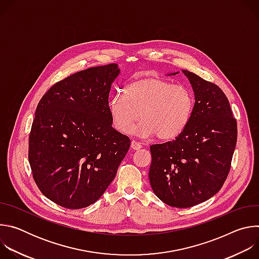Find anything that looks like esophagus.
I'll use <instances>...</instances> for the list:
<instances>
[{"label": "esophagus", "instance_id": "1", "mask_svg": "<svg viewBox=\"0 0 259 259\" xmlns=\"http://www.w3.org/2000/svg\"><path fill=\"white\" fill-rule=\"evenodd\" d=\"M131 149L134 151H138L141 149V145L139 142H137L136 140H132L131 141Z\"/></svg>", "mask_w": 259, "mask_h": 259}]
</instances>
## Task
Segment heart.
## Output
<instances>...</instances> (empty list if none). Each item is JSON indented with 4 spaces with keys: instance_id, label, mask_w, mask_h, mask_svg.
Wrapping results in <instances>:
<instances>
[{
    "instance_id": "heart-1",
    "label": "heart",
    "mask_w": 259,
    "mask_h": 259,
    "mask_svg": "<svg viewBox=\"0 0 259 259\" xmlns=\"http://www.w3.org/2000/svg\"><path fill=\"white\" fill-rule=\"evenodd\" d=\"M126 96L116 93L109 100V115L121 133L141 137L157 135L160 140L178 137L190 123L195 107L194 93L172 82L145 78L129 84ZM140 116L143 120L133 129Z\"/></svg>"
}]
</instances>
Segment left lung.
I'll return each mask as SVG.
<instances>
[{
    "instance_id": "1",
    "label": "left lung",
    "mask_w": 259,
    "mask_h": 259,
    "mask_svg": "<svg viewBox=\"0 0 259 259\" xmlns=\"http://www.w3.org/2000/svg\"><path fill=\"white\" fill-rule=\"evenodd\" d=\"M182 72L195 93L194 112L178 137L151 146L149 177L161 201L172 207L189 208L207 201L223 188L238 130L224 91L192 71Z\"/></svg>"
}]
</instances>
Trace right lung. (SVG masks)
I'll list each match as a JSON object with an SVG mask.
<instances>
[{"mask_svg": "<svg viewBox=\"0 0 259 259\" xmlns=\"http://www.w3.org/2000/svg\"><path fill=\"white\" fill-rule=\"evenodd\" d=\"M118 64L90 67L57 82L35 109L28 140L32 177L42 194L67 209L95 203L131 140L113 128L108 95Z\"/></svg>", "mask_w": 259, "mask_h": 259, "instance_id": "right-lung-1", "label": "right lung"}]
</instances>
